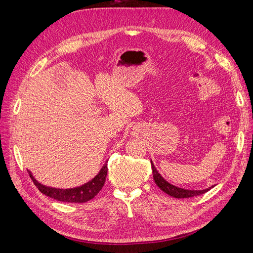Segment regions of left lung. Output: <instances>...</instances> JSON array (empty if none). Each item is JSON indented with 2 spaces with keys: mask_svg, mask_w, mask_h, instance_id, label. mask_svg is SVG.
<instances>
[{
  "mask_svg": "<svg viewBox=\"0 0 253 253\" xmlns=\"http://www.w3.org/2000/svg\"><path fill=\"white\" fill-rule=\"evenodd\" d=\"M151 168H152V173H153V178L155 184L158 185V187L160 188L161 190L164 191L165 193H168L169 196L174 197L177 199H182V198H191V197H196V196H200L202 193H206L207 191H209L211 188L210 187L208 189H203V190H189V189H184V188H179L176 187L174 185L169 184V181H166L161 174L158 171V169H155L154 164L152 163L151 161Z\"/></svg>",
  "mask_w": 253,
  "mask_h": 253,
  "instance_id": "1",
  "label": "left lung"
}]
</instances>
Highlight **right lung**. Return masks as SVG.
<instances>
[{
  "mask_svg": "<svg viewBox=\"0 0 253 253\" xmlns=\"http://www.w3.org/2000/svg\"><path fill=\"white\" fill-rule=\"evenodd\" d=\"M30 178L34 181L36 187L39 189L43 195L55 199L57 201L62 202H71V203H84L91 199H93L99 191L103 187L105 178L107 175V164L105 163L102 166L99 174L90 181L85 182L84 185L79 186L76 188H71V189H60V188H52L46 187L40 184L39 181L35 179V177L29 171Z\"/></svg>",
  "mask_w": 253,
  "mask_h": 253,
  "instance_id": "right-lung-1",
  "label": "right lung"
}]
</instances>
